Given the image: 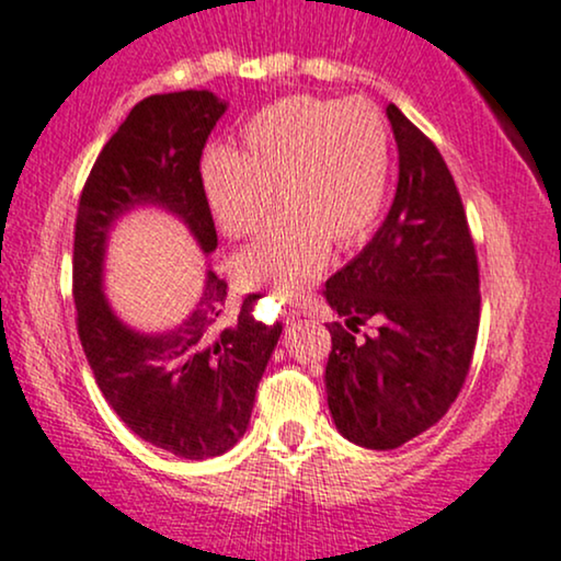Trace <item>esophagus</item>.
<instances>
[{
  "mask_svg": "<svg viewBox=\"0 0 561 561\" xmlns=\"http://www.w3.org/2000/svg\"><path fill=\"white\" fill-rule=\"evenodd\" d=\"M299 317H301V312H299V309H286V314H283V320H286V324H294L296 320H299Z\"/></svg>",
  "mask_w": 561,
  "mask_h": 561,
  "instance_id": "34e87169",
  "label": "esophagus"
}]
</instances>
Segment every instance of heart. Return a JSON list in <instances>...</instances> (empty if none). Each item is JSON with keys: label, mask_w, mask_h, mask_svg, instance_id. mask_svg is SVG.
I'll return each instance as SVG.
<instances>
[{"label": "heart", "mask_w": 561, "mask_h": 561, "mask_svg": "<svg viewBox=\"0 0 561 561\" xmlns=\"http://www.w3.org/2000/svg\"><path fill=\"white\" fill-rule=\"evenodd\" d=\"M392 145L382 114L369 101L288 95L262 108L241 129V150L213 145L199 158V186L226 237H247L275 203L233 270L247 286L301 294L320 278L330 239H364L382 213Z\"/></svg>", "instance_id": "b5f03b06"}]
</instances>
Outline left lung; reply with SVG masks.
Masks as SVG:
<instances>
[{
    "instance_id": "obj_1",
    "label": "left lung",
    "mask_w": 561,
    "mask_h": 561,
    "mask_svg": "<svg viewBox=\"0 0 561 561\" xmlns=\"http://www.w3.org/2000/svg\"><path fill=\"white\" fill-rule=\"evenodd\" d=\"M398 145V190L385 224L324 283V299L364 343L330 330L324 366L337 432L366 449H396L455 403L479 335V262L458 186L434 142L387 106Z\"/></svg>"
}]
</instances>
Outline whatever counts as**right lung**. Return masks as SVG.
Listing matches in <instances>:
<instances>
[{
    "instance_id": "obj_1",
    "label": "right lung",
    "mask_w": 561,
    "mask_h": 561,
    "mask_svg": "<svg viewBox=\"0 0 561 561\" xmlns=\"http://www.w3.org/2000/svg\"><path fill=\"white\" fill-rule=\"evenodd\" d=\"M226 108L210 90L137 103L95 158L75 224L72 294L95 385L137 437L184 460L218 458L244 437L280 324L254 320L257 294L228 317L226 280L207 270L203 294L182 322L142 333L108 304L103 270L116 224L142 207L184 224L205 257L216 252L199 158Z\"/></svg>"
}]
</instances>
